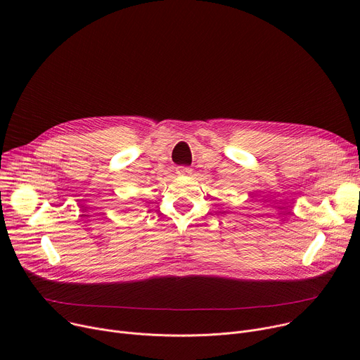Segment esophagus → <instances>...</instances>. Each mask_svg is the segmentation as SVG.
<instances>
[{
  "label": "esophagus",
  "instance_id": "obj_1",
  "mask_svg": "<svg viewBox=\"0 0 360 360\" xmlns=\"http://www.w3.org/2000/svg\"><path fill=\"white\" fill-rule=\"evenodd\" d=\"M176 172L181 176H186V175H191L193 174V169L190 166H179Z\"/></svg>",
  "mask_w": 360,
  "mask_h": 360
}]
</instances>
